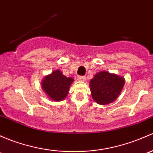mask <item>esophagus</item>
<instances>
[{
    "label": "esophagus",
    "instance_id": "esophagus-1",
    "mask_svg": "<svg viewBox=\"0 0 153 153\" xmlns=\"http://www.w3.org/2000/svg\"><path fill=\"white\" fill-rule=\"evenodd\" d=\"M77 80L78 81H86V77L85 76H78Z\"/></svg>",
    "mask_w": 153,
    "mask_h": 153
}]
</instances>
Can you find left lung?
<instances>
[{
	"mask_svg": "<svg viewBox=\"0 0 153 153\" xmlns=\"http://www.w3.org/2000/svg\"><path fill=\"white\" fill-rule=\"evenodd\" d=\"M123 77L107 71L97 72L89 81L91 97L100 105H107L117 100L123 90Z\"/></svg>",
	"mask_w": 153,
	"mask_h": 153,
	"instance_id": "obj_1",
	"label": "left lung"
}]
</instances>
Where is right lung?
Masks as SVG:
<instances>
[{"instance_id": "right-lung-1", "label": "right lung", "mask_w": 153, "mask_h": 153, "mask_svg": "<svg viewBox=\"0 0 153 153\" xmlns=\"http://www.w3.org/2000/svg\"><path fill=\"white\" fill-rule=\"evenodd\" d=\"M73 81L71 77L65 76L61 70H56L44 77L41 86L50 100L58 102L65 99Z\"/></svg>"}]
</instances>
